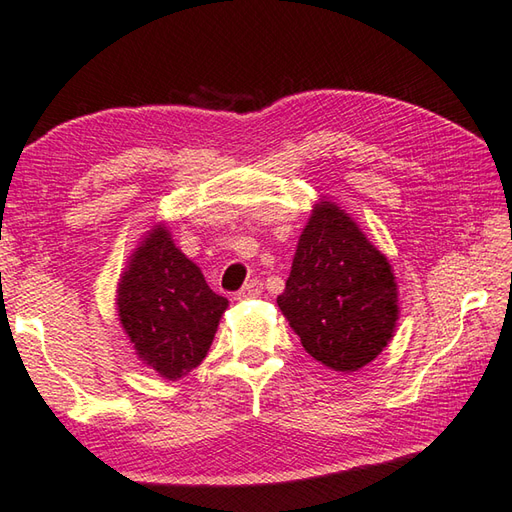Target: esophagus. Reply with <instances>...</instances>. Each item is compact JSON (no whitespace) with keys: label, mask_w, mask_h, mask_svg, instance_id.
I'll return each mask as SVG.
<instances>
[{"label":"esophagus","mask_w":512,"mask_h":512,"mask_svg":"<svg viewBox=\"0 0 512 512\" xmlns=\"http://www.w3.org/2000/svg\"><path fill=\"white\" fill-rule=\"evenodd\" d=\"M264 292V284H262V279H250V281H246V286L237 292L235 295V299H239V301H244V299H255V297H259Z\"/></svg>","instance_id":"34e87169"}]
</instances>
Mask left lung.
Masks as SVG:
<instances>
[{"instance_id": "1", "label": "left lung", "mask_w": 512, "mask_h": 512, "mask_svg": "<svg viewBox=\"0 0 512 512\" xmlns=\"http://www.w3.org/2000/svg\"><path fill=\"white\" fill-rule=\"evenodd\" d=\"M277 303L306 352L334 372L374 361L398 319L387 257L330 202L314 206Z\"/></svg>"}]
</instances>
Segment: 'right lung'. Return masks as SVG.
I'll use <instances>...</instances> for the list:
<instances>
[{"mask_svg":"<svg viewBox=\"0 0 512 512\" xmlns=\"http://www.w3.org/2000/svg\"><path fill=\"white\" fill-rule=\"evenodd\" d=\"M226 306L162 226L136 250L118 286V317L138 358L169 380L204 361Z\"/></svg>","mask_w":512,"mask_h":512,"instance_id":"right-lung-1","label":"right lung"}]
</instances>
